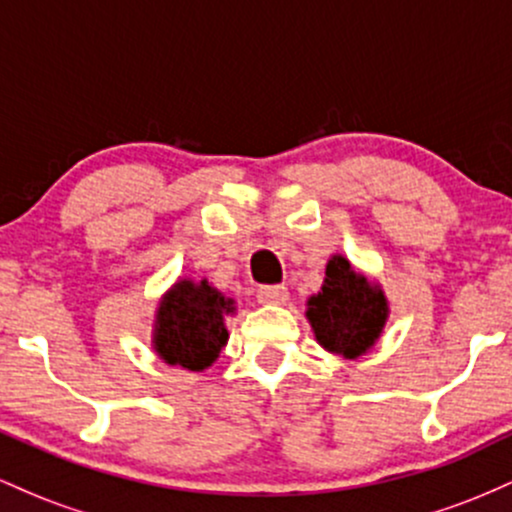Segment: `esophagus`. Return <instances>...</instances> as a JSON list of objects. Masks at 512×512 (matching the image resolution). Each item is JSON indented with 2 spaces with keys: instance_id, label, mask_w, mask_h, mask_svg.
<instances>
[{
  "instance_id": "obj_1",
  "label": "esophagus",
  "mask_w": 512,
  "mask_h": 512,
  "mask_svg": "<svg viewBox=\"0 0 512 512\" xmlns=\"http://www.w3.org/2000/svg\"><path fill=\"white\" fill-rule=\"evenodd\" d=\"M257 301L264 305H284L289 301V291L286 286H262L257 289Z\"/></svg>"
}]
</instances>
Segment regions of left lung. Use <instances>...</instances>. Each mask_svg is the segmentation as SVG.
<instances>
[{"mask_svg":"<svg viewBox=\"0 0 512 512\" xmlns=\"http://www.w3.org/2000/svg\"><path fill=\"white\" fill-rule=\"evenodd\" d=\"M305 320L322 349L354 361L383 337L390 301L378 281L356 272L344 255H332L320 291L305 301Z\"/></svg>","mask_w":512,"mask_h":512,"instance_id":"8db88e82","label":"left lung"}]
</instances>
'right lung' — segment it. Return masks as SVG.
I'll return each instance as SVG.
<instances>
[{"label": "right lung", "mask_w": 512, "mask_h": 512, "mask_svg": "<svg viewBox=\"0 0 512 512\" xmlns=\"http://www.w3.org/2000/svg\"><path fill=\"white\" fill-rule=\"evenodd\" d=\"M228 315H236V298H228L209 279L185 276L158 298L151 346L168 366L202 373L228 344Z\"/></svg>", "instance_id": "obj_1"}]
</instances>
